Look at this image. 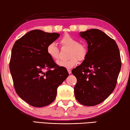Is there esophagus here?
<instances>
[{"mask_svg":"<svg viewBox=\"0 0 130 130\" xmlns=\"http://www.w3.org/2000/svg\"><path fill=\"white\" fill-rule=\"evenodd\" d=\"M68 72L69 74H71V73H72L71 70V69H68Z\"/></svg>","mask_w":130,"mask_h":130,"instance_id":"1","label":"esophagus"}]
</instances>
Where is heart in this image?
Instances as JSON below:
<instances>
[{
	"instance_id": "obj_1",
	"label": "heart",
	"mask_w": 130,
	"mask_h": 130,
	"mask_svg": "<svg viewBox=\"0 0 130 130\" xmlns=\"http://www.w3.org/2000/svg\"><path fill=\"white\" fill-rule=\"evenodd\" d=\"M60 43L63 46L69 48L68 59L60 60L57 62L59 67L71 68L77 63L78 59L82 61L85 59L87 54V48L85 44L79 43L77 39L73 37L66 35L61 39ZM47 53L51 58L57 60L59 58L58 48L55 42H51L48 44L46 48Z\"/></svg>"
}]
</instances>
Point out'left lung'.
<instances>
[{"instance_id":"left-lung-1","label":"left lung","mask_w":130,"mask_h":130,"mask_svg":"<svg viewBox=\"0 0 130 130\" xmlns=\"http://www.w3.org/2000/svg\"><path fill=\"white\" fill-rule=\"evenodd\" d=\"M88 51L85 59L72 73L77 79L74 94L78 102L91 106L104 101L114 90L121 69L119 47L102 30L91 29L80 32Z\"/></svg>"}]
</instances>
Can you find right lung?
Masks as SVG:
<instances>
[{
    "mask_svg": "<svg viewBox=\"0 0 130 130\" xmlns=\"http://www.w3.org/2000/svg\"><path fill=\"white\" fill-rule=\"evenodd\" d=\"M59 36L57 33L32 30L16 41L12 48L10 70L15 91L34 107L51 104L57 88L69 76L67 69L57 66L47 53L48 44Z\"/></svg>",
    "mask_w": 130,
    "mask_h": 130,
    "instance_id": "1",
    "label": "right lung"
}]
</instances>
